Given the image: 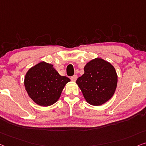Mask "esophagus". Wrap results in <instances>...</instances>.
Masks as SVG:
<instances>
[{"instance_id":"34e87169","label":"esophagus","mask_w":146,"mask_h":146,"mask_svg":"<svg viewBox=\"0 0 146 146\" xmlns=\"http://www.w3.org/2000/svg\"><path fill=\"white\" fill-rule=\"evenodd\" d=\"M77 75H73V77H71V80H72L73 82H75V81H76V80H77Z\"/></svg>"}]
</instances>
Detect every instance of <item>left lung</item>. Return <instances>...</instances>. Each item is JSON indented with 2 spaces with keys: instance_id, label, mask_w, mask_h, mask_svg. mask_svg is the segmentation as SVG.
Instances as JSON below:
<instances>
[{
  "instance_id": "left-lung-1",
  "label": "left lung",
  "mask_w": 146,
  "mask_h": 146,
  "mask_svg": "<svg viewBox=\"0 0 146 146\" xmlns=\"http://www.w3.org/2000/svg\"><path fill=\"white\" fill-rule=\"evenodd\" d=\"M84 73L76 81L85 100L90 105L99 106L110 100L117 85L115 67L102 58H96L87 63Z\"/></svg>"
}]
</instances>
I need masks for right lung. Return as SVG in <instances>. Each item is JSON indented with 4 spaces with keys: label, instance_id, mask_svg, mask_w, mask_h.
<instances>
[{
    "label": "right lung",
    "instance_id": "right-lung-1",
    "mask_svg": "<svg viewBox=\"0 0 146 146\" xmlns=\"http://www.w3.org/2000/svg\"><path fill=\"white\" fill-rule=\"evenodd\" d=\"M68 77L61 76L53 65L41 62L26 73L24 85L28 96L38 106L47 107L59 100Z\"/></svg>",
    "mask_w": 146,
    "mask_h": 146
}]
</instances>
